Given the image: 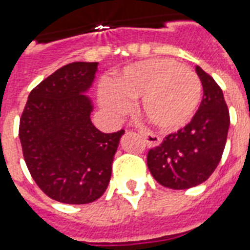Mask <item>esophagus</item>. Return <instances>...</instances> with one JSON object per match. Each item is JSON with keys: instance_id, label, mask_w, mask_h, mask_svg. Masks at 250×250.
I'll use <instances>...</instances> for the list:
<instances>
[{"instance_id": "obj_1", "label": "esophagus", "mask_w": 250, "mask_h": 250, "mask_svg": "<svg viewBox=\"0 0 250 250\" xmlns=\"http://www.w3.org/2000/svg\"><path fill=\"white\" fill-rule=\"evenodd\" d=\"M141 135V137L144 139L145 143H146V145H148L149 148H154V146H158V145L161 144V137H158L157 135H154V133L149 132V131H146V129H140L139 131Z\"/></svg>"}]
</instances>
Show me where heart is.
I'll return each instance as SVG.
<instances>
[{
  "label": "heart",
  "mask_w": 250,
  "mask_h": 250,
  "mask_svg": "<svg viewBox=\"0 0 250 250\" xmlns=\"http://www.w3.org/2000/svg\"><path fill=\"white\" fill-rule=\"evenodd\" d=\"M200 78L190 68L166 58H150L125 67L110 85L101 86L98 97L113 117L125 114L129 101L140 98L141 115L162 131L184 127L201 101Z\"/></svg>",
  "instance_id": "obj_1"
}]
</instances>
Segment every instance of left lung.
Returning <instances> with one entry per match:
<instances>
[{"label": "left lung", "mask_w": 250, "mask_h": 250, "mask_svg": "<svg viewBox=\"0 0 250 250\" xmlns=\"http://www.w3.org/2000/svg\"><path fill=\"white\" fill-rule=\"evenodd\" d=\"M196 72L204 88L197 113L184 128L150 149L146 160L153 178L171 189H187L208 180L227 141L229 113L223 92L200 66H196Z\"/></svg>", "instance_id": "obj_1"}]
</instances>
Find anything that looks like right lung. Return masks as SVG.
Returning a JSON list of instances; mask_svg holds the SVG:
<instances>
[{
	"label": "right lung",
	"instance_id": "obj_1",
	"mask_svg": "<svg viewBox=\"0 0 250 250\" xmlns=\"http://www.w3.org/2000/svg\"><path fill=\"white\" fill-rule=\"evenodd\" d=\"M98 62H72L29 93L19 125L31 176L53 200L71 205L105 193L125 131L104 133L90 121L89 96Z\"/></svg>",
	"mask_w": 250,
	"mask_h": 250
}]
</instances>
